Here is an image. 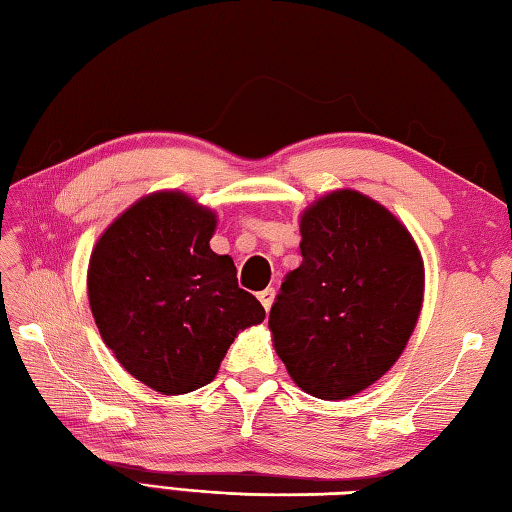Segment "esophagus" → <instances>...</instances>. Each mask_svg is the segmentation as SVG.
<instances>
[{"label":"esophagus","instance_id":"1","mask_svg":"<svg viewBox=\"0 0 512 512\" xmlns=\"http://www.w3.org/2000/svg\"><path fill=\"white\" fill-rule=\"evenodd\" d=\"M274 296H276V289L274 287H267V289H263V292H258V301L263 303L265 312H269V307H272Z\"/></svg>","mask_w":512,"mask_h":512}]
</instances>
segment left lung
<instances>
[{
	"mask_svg": "<svg viewBox=\"0 0 512 512\" xmlns=\"http://www.w3.org/2000/svg\"><path fill=\"white\" fill-rule=\"evenodd\" d=\"M303 263L269 312L298 388L347 399L388 372L417 325L423 263L408 229L359 191H334L301 218Z\"/></svg>",
	"mask_w": 512,
	"mask_h": 512,
	"instance_id": "left-lung-1",
	"label": "left lung"
}]
</instances>
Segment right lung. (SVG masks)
<instances>
[{
    "label": "right lung",
    "instance_id": "add662e5",
    "mask_svg": "<svg viewBox=\"0 0 512 512\" xmlns=\"http://www.w3.org/2000/svg\"><path fill=\"white\" fill-rule=\"evenodd\" d=\"M214 211L176 191L138 200L104 231L89 263V303L122 368L162 394L214 379L238 330L265 310L211 252Z\"/></svg>",
    "mask_w": 512,
    "mask_h": 512
}]
</instances>
